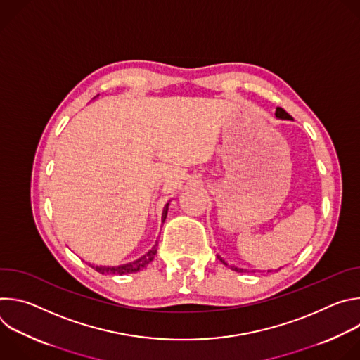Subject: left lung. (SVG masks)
Instances as JSON below:
<instances>
[{"mask_svg": "<svg viewBox=\"0 0 360 360\" xmlns=\"http://www.w3.org/2000/svg\"><path fill=\"white\" fill-rule=\"evenodd\" d=\"M275 115H276V118H281V120H292V117L283 110V108H276V111H275ZM218 258H219V261L224 264V265H226V266H229L232 271H235V272H246L245 269H240V268H236V266H233V265H229L228 262H225L222 258H221V256H218Z\"/></svg>", "mask_w": 360, "mask_h": 360, "instance_id": "1", "label": "left lung"}]
</instances>
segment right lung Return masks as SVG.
Segmentation results:
<instances>
[{
  "mask_svg": "<svg viewBox=\"0 0 360 360\" xmlns=\"http://www.w3.org/2000/svg\"><path fill=\"white\" fill-rule=\"evenodd\" d=\"M168 207H169V203H167L165 208H164V212H162V224H164L165 219H167ZM157 246H158V240L155 242V245L152 246V249H149L143 256H141L139 259H136V261H134V262H129V264H125V265H120V266H95V265H91V264H89V266H91L92 269H95L96 272L102 274V275H104V274H110V275L134 274V272H138V271L146 268V266L152 262L153 256L157 255Z\"/></svg>",
  "mask_w": 360,
  "mask_h": 360,
  "instance_id": "1",
  "label": "right lung"
}]
</instances>
